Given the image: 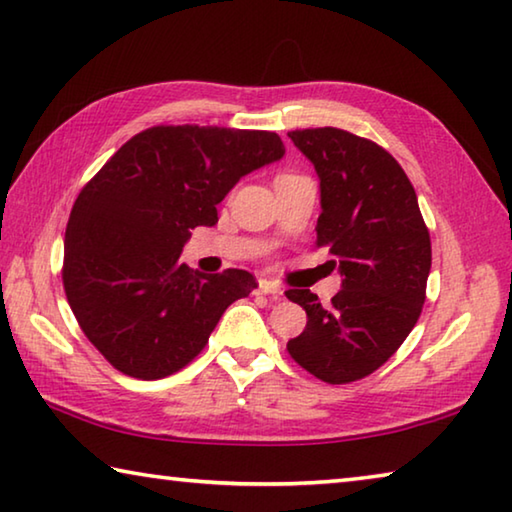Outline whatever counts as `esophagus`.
<instances>
[{
    "label": "esophagus",
    "mask_w": 512,
    "mask_h": 512,
    "mask_svg": "<svg viewBox=\"0 0 512 512\" xmlns=\"http://www.w3.org/2000/svg\"><path fill=\"white\" fill-rule=\"evenodd\" d=\"M257 293H262V296H271L273 300H280L282 298V287H280V284L271 282V280H259L257 282Z\"/></svg>",
    "instance_id": "esophagus-1"
}]
</instances>
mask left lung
I'll list each match as a JSON object with an SVG mask.
<instances>
[{"mask_svg":"<svg viewBox=\"0 0 512 512\" xmlns=\"http://www.w3.org/2000/svg\"><path fill=\"white\" fill-rule=\"evenodd\" d=\"M289 137L320 178L316 246L334 255L343 289L327 307L309 289L287 291L307 311V327L287 350L320 381L350 384L384 366L418 323L429 230L411 180L379 144L332 126Z\"/></svg>","mask_w":512,"mask_h":512,"instance_id":"8db88e82","label":"left lung"}]
</instances>
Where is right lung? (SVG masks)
<instances>
[{
    "instance_id": "add662e5",
    "label": "right lung",
    "mask_w": 512,
    "mask_h": 512,
    "mask_svg": "<svg viewBox=\"0 0 512 512\" xmlns=\"http://www.w3.org/2000/svg\"><path fill=\"white\" fill-rule=\"evenodd\" d=\"M282 155L271 131L153 126L81 189L65 230L63 287L110 366L146 381L173 375L257 287L241 268L203 275L178 257L196 225L219 221L216 205L241 176Z\"/></svg>"
}]
</instances>
